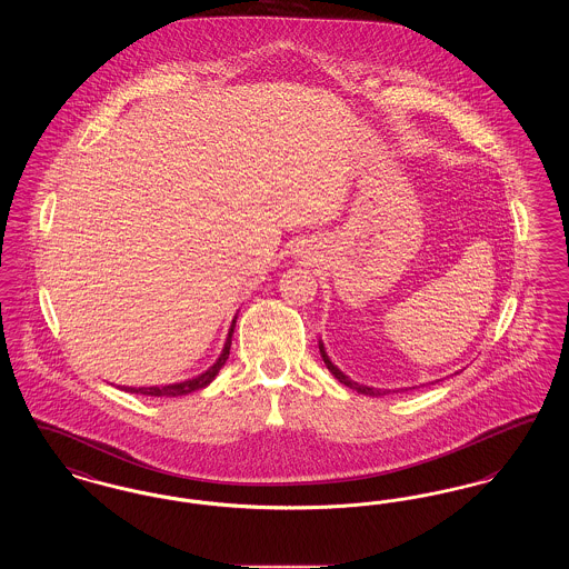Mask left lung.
<instances>
[{"instance_id":"left-lung-1","label":"left lung","mask_w":569,"mask_h":569,"mask_svg":"<svg viewBox=\"0 0 569 569\" xmlns=\"http://www.w3.org/2000/svg\"><path fill=\"white\" fill-rule=\"evenodd\" d=\"M320 353H322V360H325L326 367H328V371L335 376V378L339 379L341 383H346L348 388H352L356 392H360V395H369V397H381V395H386L388 390H379V388H371V386H362V383H358V381H353V379L348 378L337 365H332V360L328 358V353L325 350V343L320 341Z\"/></svg>"}]
</instances>
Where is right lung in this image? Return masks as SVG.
<instances>
[{"mask_svg": "<svg viewBox=\"0 0 569 569\" xmlns=\"http://www.w3.org/2000/svg\"><path fill=\"white\" fill-rule=\"evenodd\" d=\"M234 326H237V316L230 325L228 330V337H226V343H223V350L219 353L213 367H209L204 373L196 376V378L186 379V381H177V383H168V386H142V388H132V386H121V390L126 392H132V395H147V397H183V395H190L196 392L200 388H207L213 379H216L219 369L226 365L228 356H230V346H232V332H234Z\"/></svg>", "mask_w": 569, "mask_h": 569, "instance_id": "1", "label": "right lung"}]
</instances>
